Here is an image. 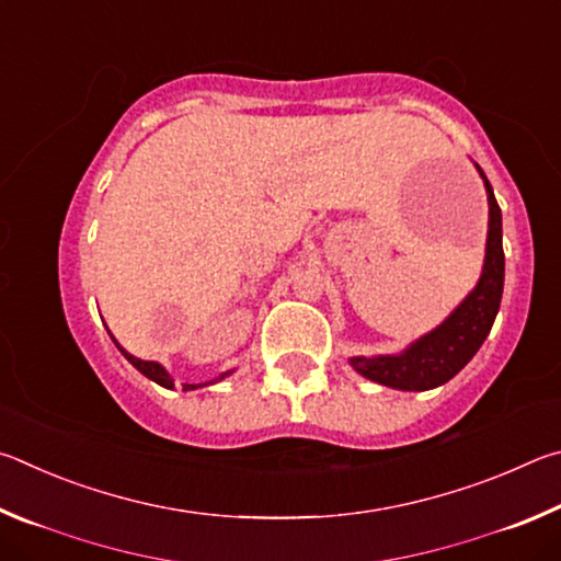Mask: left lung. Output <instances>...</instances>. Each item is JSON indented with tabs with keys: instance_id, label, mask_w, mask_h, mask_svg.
I'll use <instances>...</instances> for the list:
<instances>
[{
	"instance_id": "8db88e82",
	"label": "left lung",
	"mask_w": 561,
	"mask_h": 561,
	"mask_svg": "<svg viewBox=\"0 0 561 561\" xmlns=\"http://www.w3.org/2000/svg\"><path fill=\"white\" fill-rule=\"evenodd\" d=\"M480 170V168H478ZM488 190L490 205V230H488V252L485 267L468 299H465L443 324L431 331L428 336L403 351L398 356H376L351 358V366L360 376L371 378L376 383L398 388V391H428V388L443 386L460 371L468 360L478 354L482 341L488 339L492 324H495L502 287H505V252H502V213L492 193L490 180L480 170Z\"/></svg>"
}]
</instances>
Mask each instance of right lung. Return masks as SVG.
<instances>
[{
  "instance_id": "right-lung-1",
  "label": "right lung",
  "mask_w": 561,
  "mask_h": 561,
  "mask_svg": "<svg viewBox=\"0 0 561 561\" xmlns=\"http://www.w3.org/2000/svg\"><path fill=\"white\" fill-rule=\"evenodd\" d=\"M113 341H116V339H113ZM116 346H118V344H116ZM118 348H121V346H118ZM121 354L126 356V358L130 360V364L138 368L140 374L148 376L150 381H156V383L165 386V388H173V378H170V374L165 371V368L160 366V364H156V360H140V358H136V356H130L128 351H123V348H121ZM225 376H227V374H222L220 378H225ZM183 388H185V391H193V388H197V386H193V383H185Z\"/></svg>"
}]
</instances>
